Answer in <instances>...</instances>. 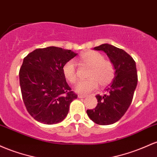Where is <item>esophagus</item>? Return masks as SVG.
Instances as JSON below:
<instances>
[{
  "instance_id": "34e87169",
  "label": "esophagus",
  "mask_w": 157,
  "mask_h": 157,
  "mask_svg": "<svg viewBox=\"0 0 157 157\" xmlns=\"http://www.w3.org/2000/svg\"><path fill=\"white\" fill-rule=\"evenodd\" d=\"M78 97L80 98H85L86 96H84V95H78Z\"/></svg>"
}]
</instances>
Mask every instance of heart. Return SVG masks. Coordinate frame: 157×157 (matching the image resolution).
I'll list each match as a JSON object with an SVG mask.
<instances>
[{"label": "heart", "mask_w": 157, "mask_h": 157, "mask_svg": "<svg viewBox=\"0 0 157 157\" xmlns=\"http://www.w3.org/2000/svg\"><path fill=\"white\" fill-rule=\"evenodd\" d=\"M81 64L90 67L87 72L88 78L80 81L76 84L75 90L81 94H86L97 88L98 84L105 87L112 82L115 75V67L110 60L104 59L99 52L88 50L78 57ZM62 72L65 78L71 84L76 83L78 80V70L75 61L69 60L63 65Z\"/></svg>", "instance_id": "b5f03b06"}]
</instances>
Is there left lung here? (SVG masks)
<instances>
[{"instance_id":"obj_1","label":"left lung","mask_w":157,"mask_h":157,"mask_svg":"<svg viewBox=\"0 0 157 157\" xmlns=\"http://www.w3.org/2000/svg\"><path fill=\"white\" fill-rule=\"evenodd\" d=\"M94 50L107 54L115 67V77L105 94L96 96L97 106L87 110V113L96 124L107 125L119 121L131 105L138 82L136 67L129 54L113 45L104 44Z\"/></svg>"}]
</instances>
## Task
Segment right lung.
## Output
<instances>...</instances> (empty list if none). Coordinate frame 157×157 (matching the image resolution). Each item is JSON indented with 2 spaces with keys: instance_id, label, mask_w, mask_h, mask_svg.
Returning a JSON list of instances; mask_svg holds the SVG:
<instances>
[{
  "instance_id": "add662e5",
  "label": "right lung",
  "mask_w": 157,
  "mask_h": 157,
  "mask_svg": "<svg viewBox=\"0 0 157 157\" xmlns=\"http://www.w3.org/2000/svg\"><path fill=\"white\" fill-rule=\"evenodd\" d=\"M77 54L56 47L36 49L28 54L19 71L22 98L28 113L39 122H61L77 95L67 83L63 65Z\"/></svg>"
}]
</instances>
